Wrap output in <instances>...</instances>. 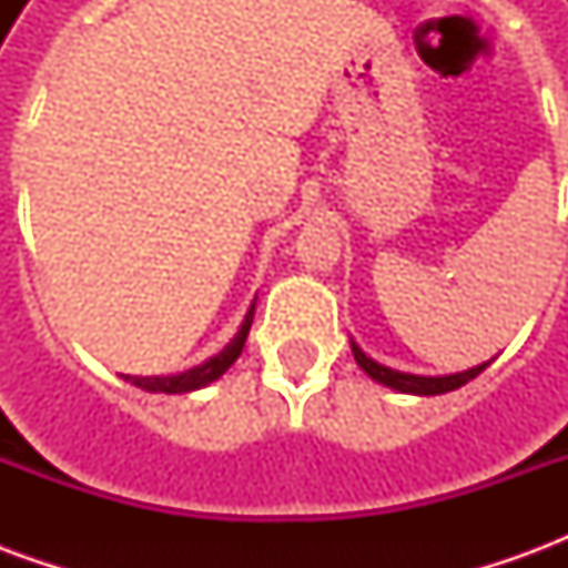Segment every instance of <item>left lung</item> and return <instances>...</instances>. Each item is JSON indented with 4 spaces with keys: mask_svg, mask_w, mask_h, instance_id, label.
I'll use <instances>...</instances> for the list:
<instances>
[{
    "mask_svg": "<svg viewBox=\"0 0 568 568\" xmlns=\"http://www.w3.org/2000/svg\"><path fill=\"white\" fill-rule=\"evenodd\" d=\"M353 346V356H356L358 368L368 374L371 381L383 383V386H389L395 393H410V395H440V393H453V389H459L468 381H475L480 371L487 368L489 362L484 365H477V368H468L463 374H447V377H419V374H405V371H393L381 365V362H374L368 358L356 344Z\"/></svg>",
    "mask_w": 568,
    "mask_h": 568,
    "instance_id": "left-lung-1",
    "label": "left lung"
}]
</instances>
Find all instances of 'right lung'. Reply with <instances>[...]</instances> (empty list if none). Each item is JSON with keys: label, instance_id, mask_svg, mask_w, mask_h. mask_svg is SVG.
Returning <instances> with one entry per match:
<instances>
[{"label": "right lung", "instance_id": "right-lung-1", "mask_svg": "<svg viewBox=\"0 0 568 568\" xmlns=\"http://www.w3.org/2000/svg\"><path fill=\"white\" fill-rule=\"evenodd\" d=\"M252 316H255V304L248 307L246 320L240 325V332L234 334V341L224 346L219 356L206 358L203 365L197 368H187L185 374H173V377H130V374H121L124 381H130L133 386H140V389H149V393H194L200 386H210L212 381H219L224 371L234 365L240 353H243V344H246L248 328H252Z\"/></svg>", "mask_w": 568, "mask_h": 568}]
</instances>
